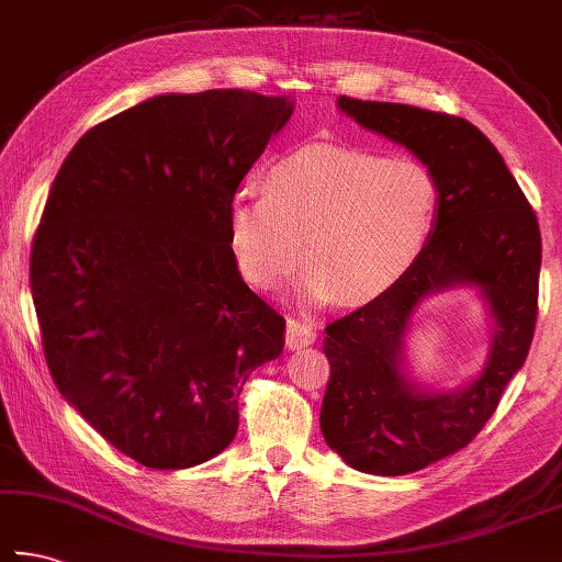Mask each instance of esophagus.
Instances as JSON below:
<instances>
[{
	"instance_id": "1",
	"label": "esophagus",
	"mask_w": 562,
	"mask_h": 562,
	"mask_svg": "<svg viewBox=\"0 0 562 562\" xmlns=\"http://www.w3.org/2000/svg\"><path fill=\"white\" fill-rule=\"evenodd\" d=\"M316 341V329L307 319H290L288 331H284V344L288 349H304Z\"/></svg>"
}]
</instances>
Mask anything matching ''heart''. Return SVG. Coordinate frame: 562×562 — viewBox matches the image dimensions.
Listing matches in <instances>:
<instances>
[{"instance_id":"1","label":"heart","mask_w":562,"mask_h":562,"mask_svg":"<svg viewBox=\"0 0 562 562\" xmlns=\"http://www.w3.org/2000/svg\"><path fill=\"white\" fill-rule=\"evenodd\" d=\"M437 199L423 161L319 142L272 161L265 193L233 199L228 243L246 280L272 290L300 268L307 238V297L341 292L363 302L411 270L435 228Z\"/></svg>"}]
</instances>
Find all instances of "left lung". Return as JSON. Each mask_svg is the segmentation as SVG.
<instances>
[{"mask_svg":"<svg viewBox=\"0 0 562 562\" xmlns=\"http://www.w3.org/2000/svg\"><path fill=\"white\" fill-rule=\"evenodd\" d=\"M336 105L411 149L440 193L435 228L411 270L324 336L331 366L319 415L326 445L359 472L401 476L472 442L524 366L538 316L540 228L504 157L472 122L346 95ZM459 283L479 286L487 300L493 349L474 382L450 394L423 392L404 373V334L417 303Z\"/></svg>","mask_w":562,"mask_h":562,"instance_id":"obj_1","label":"left lung"}]
</instances>
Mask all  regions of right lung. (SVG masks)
I'll return each mask as SVG.
<instances>
[{
  "label": "right lung",
  "mask_w": 562,
  "mask_h": 562,
  "mask_svg": "<svg viewBox=\"0 0 562 562\" xmlns=\"http://www.w3.org/2000/svg\"><path fill=\"white\" fill-rule=\"evenodd\" d=\"M294 100L155 95L70 149L32 246V294L60 395L122 454L187 469L238 432V395L284 319L238 272L228 211Z\"/></svg>",
  "instance_id": "right-lung-1"
}]
</instances>
